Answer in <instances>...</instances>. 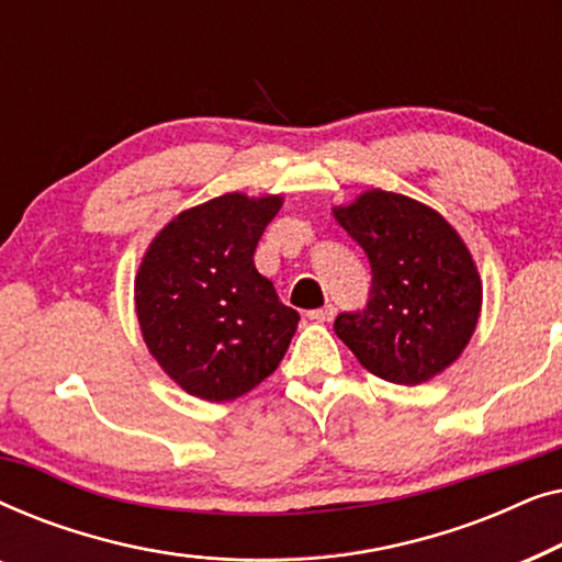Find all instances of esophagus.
Instances as JSON below:
<instances>
[{
  "label": "esophagus",
  "instance_id": "34e87169",
  "mask_svg": "<svg viewBox=\"0 0 562 562\" xmlns=\"http://www.w3.org/2000/svg\"><path fill=\"white\" fill-rule=\"evenodd\" d=\"M333 317H335V306L333 304L310 312V319H314V322H333Z\"/></svg>",
  "mask_w": 562,
  "mask_h": 562
}]
</instances>
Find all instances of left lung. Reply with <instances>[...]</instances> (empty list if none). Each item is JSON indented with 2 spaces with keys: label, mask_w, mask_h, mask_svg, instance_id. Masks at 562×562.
Here are the masks:
<instances>
[{
  "label": "left lung",
  "mask_w": 562,
  "mask_h": 562,
  "mask_svg": "<svg viewBox=\"0 0 562 562\" xmlns=\"http://www.w3.org/2000/svg\"><path fill=\"white\" fill-rule=\"evenodd\" d=\"M335 217L371 263L366 310L337 314V337L383 381L417 386L445 371L481 312L479 271L456 229L391 191H368Z\"/></svg>",
  "instance_id": "1"
}]
</instances>
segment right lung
<instances>
[{
    "mask_svg": "<svg viewBox=\"0 0 562 562\" xmlns=\"http://www.w3.org/2000/svg\"><path fill=\"white\" fill-rule=\"evenodd\" d=\"M279 210V196L210 199L168 222L145 252L135 279L145 345L191 396L248 394L286 356L299 312L252 260Z\"/></svg>",
    "mask_w": 562,
    "mask_h": 562,
    "instance_id": "right-lung-1",
    "label": "right lung"
}]
</instances>
